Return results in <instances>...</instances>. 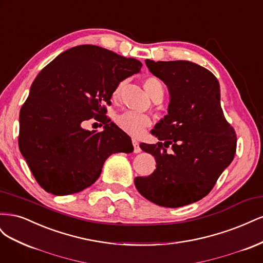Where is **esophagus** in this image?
Masks as SVG:
<instances>
[{
	"label": "esophagus",
	"mask_w": 263,
	"mask_h": 263,
	"mask_svg": "<svg viewBox=\"0 0 263 263\" xmlns=\"http://www.w3.org/2000/svg\"><path fill=\"white\" fill-rule=\"evenodd\" d=\"M133 145H134V153L138 154L141 151V148L139 147V142L136 139H133Z\"/></svg>",
	"instance_id": "esophagus-1"
}]
</instances>
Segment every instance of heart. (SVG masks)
<instances>
[{
	"instance_id": "1",
	"label": "heart",
	"mask_w": 263,
	"mask_h": 263,
	"mask_svg": "<svg viewBox=\"0 0 263 263\" xmlns=\"http://www.w3.org/2000/svg\"><path fill=\"white\" fill-rule=\"evenodd\" d=\"M124 85H125V81L119 82L116 85L115 90L113 92V97L115 99L119 98ZM144 86L147 93L151 97V99H154L158 94L163 93V84L158 78L151 77L146 79L144 82ZM115 123L119 128L124 130L125 133L132 135V136H138V135L142 133V130L151 125V121L148 116L135 113V112H129V110L128 112L118 114L115 117Z\"/></svg>"
}]
</instances>
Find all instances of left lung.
<instances>
[{"instance_id": "obj_1", "label": "left lung", "mask_w": 263, "mask_h": 263, "mask_svg": "<svg viewBox=\"0 0 263 263\" xmlns=\"http://www.w3.org/2000/svg\"><path fill=\"white\" fill-rule=\"evenodd\" d=\"M146 65L168 86L171 99L168 115L153 133L160 141L140 144L155 156L157 169L149 177H137L135 185L150 202L180 208L211 192L233 161L237 136L222 112L219 83L210 70L185 60L147 59Z\"/></svg>"}]
</instances>
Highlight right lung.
Returning <instances> with one entry per match:
<instances>
[{
  "label": "right lung",
  "instance_id": "1",
  "mask_svg": "<svg viewBox=\"0 0 263 263\" xmlns=\"http://www.w3.org/2000/svg\"><path fill=\"white\" fill-rule=\"evenodd\" d=\"M141 67L139 60L82 45L63 51L39 72L21 108L18 147L46 192H81L99 179L110 155L133 153L130 137L110 122L106 105L116 85ZM91 118L105 130H84Z\"/></svg>",
  "mask_w": 263,
  "mask_h": 263
}]
</instances>
